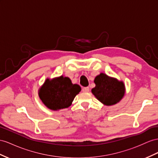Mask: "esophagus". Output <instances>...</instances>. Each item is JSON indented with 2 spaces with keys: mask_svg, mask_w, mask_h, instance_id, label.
I'll list each match as a JSON object with an SVG mask.
<instances>
[{
  "mask_svg": "<svg viewBox=\"0 0 158 158\" xmlns=\"http://www.w3.org/2000/svg\"><path fill=\"white\" fill-rule=\"evenodd\" d=\"M82 91H83V92H89V88L88 87H83Z\"/></svg>",
  "mask_w": 158,
  "mask_h": 158,
  "instance_id": "obj_1",
  "label": "esophagus"
}]
</instances>
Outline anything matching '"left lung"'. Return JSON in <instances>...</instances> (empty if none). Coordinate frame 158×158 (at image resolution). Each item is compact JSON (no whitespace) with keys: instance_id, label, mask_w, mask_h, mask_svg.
Masks as SVG:
<instances>
[{"instance_id":"left-lung-1","label":"left lung","mask_w":158,"mask_h":158,"mask_svg":"<svg viewBox=\"0 0 158 158\" xmlns=\"http://www.w3.org/2000/svg\"><path fill=\"white\" fill-rule=\"evenodd\" d=\"M94 83L95 87L91 89L92 94L105 106H113L123 98L125 87L123 81L102 73L95 77Z\"/></svg>"}]
</instances>
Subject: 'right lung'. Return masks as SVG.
Returning <instances> with one entry per match:
<instances>
[{
    "mask_svg": "<svg viewBox=\"0 0 158 158\" xmlns=\"http://www.w3.org/2000/svg\"><path fill=\"white\" fill-rule=\"evenodd\" d=\"M81 90L77 84L63 77L47 79L39 89V95L42 102L51 110H59L69 107L75 96Z\"/></svg>",
    "mask_w": 158,
    "mask_h": 158,
    "instance_id": "obj_1",
    "label": "right lung"
}]
</instances>
